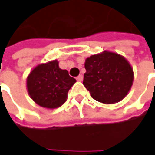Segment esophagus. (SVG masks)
Wrapping results in <instances>:
<instances>
[{
    "mask_svg": "<svg viewBox=\"0 0 155 155\" xmlns=\"http://www.w3.org/2000/svg\"><path fill=\"white\" fill-rule=\"evenodd\" d=\"M76 80H77L78 81H81L83 80V76H82V75L81 74V75H79V76L76 78Z\"/></svg>",
    "mask_w": 155,
    "mask_h": 155,
    "instance_id": "obj_1",
    "label": "esophagus"
}]
</instances>
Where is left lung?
I'll return each mask as SVG.
<instances>
[{
	"label": "left lung",
	"mask_w": 155,
	"mask_h": 155,
	"mask_svg": "<svg viewBox=\"0 0 155 155\" xmlns=\"http://www.w3.org/2000/svg\"><path fill=\"white\" fill-rule=\"evenodd\" d=\"M84 66L83 85L95 100L107 105L114 104L122 100L130 91L133 69L119 54L105 50L89 57Z\"/></svg>",
	"instance_id": "left-lung-1"
}]
</instances>
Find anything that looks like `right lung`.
<instances>
[{"mask_svg": "<svg viewBox=\"0 0 155 155\" xmlns=\"http://www.w3.org/2000/svg\"><path fill=\"white\" fill-rule=\"evenodd\" d=\"M76 80L67 70L60 69L58 60L40 64L26 79V88L31 98L40 106L54 109L66 101L67 93Z\"/></svg>", "mask_w": 155, "mask_h": 155, "instance_id": "right-lung-1", "label": "right lung"}]
</instances>
